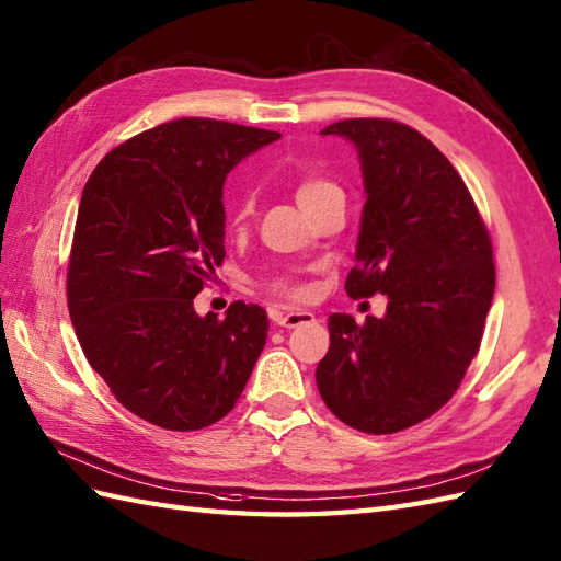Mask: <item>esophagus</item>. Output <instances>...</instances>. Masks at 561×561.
Here are the masks:
<instances>
[{
	"mask_svg": "<svg viewBox=\"0 0 561 561\" xmlns=\"http://www.w3.org/2000/svg\"><path fill=\"white\" fill-rule=\"evenodd\" d=\"M272 320H275V324H279V328H298V324H308L316 320V316L308 310H289V312L275 310L272 312Z\"/></svg>",
	"mask_w": 561,
	"mask_h": 561,
	"instance_id": "obj_1",
	"label": "esophagus"
}]
</instances>
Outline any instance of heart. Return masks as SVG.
I'll use <instances>...</instances> for the list:
<instances>
[{
    "mask_svg": "<svg viewBox=\"0 0 561 561\" xmlns=\"http://www.w3.org/2000/svg\"><path fill=\"white\" fill-rule=\"evenodd\" d=\"M334 195H344V193L328 176L308 174V176H304L296 184V201H298V205L304 207L306 213L312 210V207H316V205H320L322 201L334 198ZM251 215H253V198H251V195H245V198L239 201L237 210H233L231 221L237 227H243L245 221L251 219ZM270 289L275 291L277 296H284V298H301L306 294L304 286L298 284V282H294V279H289V277H275V279L270 282Z\"/></svg>",
    "mask_w": 561,
    "mask_h": 561,
    "instance_id": "1",
    "label": "heart"
}]
</instances>
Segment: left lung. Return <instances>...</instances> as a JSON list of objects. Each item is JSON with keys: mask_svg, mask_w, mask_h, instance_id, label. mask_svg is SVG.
<instances>
[{"mask_svg": "<svg viewBox=\"0 0 561 561\" xmlns=\"http://www.w3.org/2000/svg\"><path fill=\"white\" fill-rule=\"evenodd\" d=\"M360 158L366 205L351 298L387 296L385 318L330 316V351L316 380L342 423L389 435L437 413L483 340L494 294L492 241L457 169L415 128L344 119Z\"/></svg>", "mask_w": 561, "mask_h": 561, "instance_id": "left-lung-1", "label": "left lung"}]
</instances>
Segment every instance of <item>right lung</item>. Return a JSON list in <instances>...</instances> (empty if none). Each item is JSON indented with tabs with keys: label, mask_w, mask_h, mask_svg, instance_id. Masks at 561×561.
<instances>
[{
	"label": "right lung",
	"mask_w": 561,
	"mask_h": 561,
	"mask_svg": "<svg viewBox=\"0 0 561 561\" xmlns=\"http://www.w3.org/2000/svg\"><path fill=\"white\" fill-rule=\"evenodd\" d=\"M265 128L160 124L110 150L78 205L69 316L93 370L138 419L188 433L233 409L267 340V312L233 301L201 318L193 298L225 260L221 186Z\"/></svg>",
	"instance_id": "obj_1"
}]
</instances>
